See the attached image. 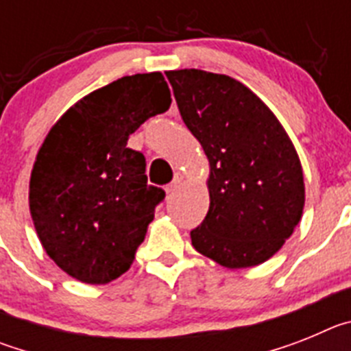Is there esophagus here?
Returning <instances> with one entry per match:
<instances>
[{
  "instance_id": "34e87169",
  "label": "esophagus",
  "mask_w": 351,
  "mask_h": 351,
  "mask_svg": "<svg viewBox=\"0 0 351 351\" xmlns=\"http://www.w3.org/2000/svg\"><path fill=\"white\" fill-rule=\"evenodd\" d=\"M181 182H182V178H181V173H176V178H173V181L170 182V184H167V193L169 195H172L173 191H178V188L179 186H181Z\"/></svg>"
}]
</instances>
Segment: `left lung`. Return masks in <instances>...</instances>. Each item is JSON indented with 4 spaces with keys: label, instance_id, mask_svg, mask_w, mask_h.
<instances>
[{
    "label": "left lung",
    "instance_id": "1",
    "mask_svg": "<svg viewBox=\"0 0 351 351\" xmlns=\"http://www.w3.org/2000/svg\"><path fill=\"white\" fill-rule=\"evenodd\" d=\"M167 79L210 167V206L191 244L223 267L263 263L302 216L295 147L271 108L239 80L195 68L167 71Z\"/></svg>",
    "mask_w": 351,
    "mask_h": 351
}]
</instances>
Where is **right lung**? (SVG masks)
<instances>
[{
  "label": "right lung",
  "instance_id": "obj_1",
  "mask_svg": "<svg viewBox=\"0 0 351 351\" xmlns=\"http://www.w3.org/2000/svg\"><path fill=\"white\" fill-rule=\"evenodd\" d=\"M172 98L160 71L121 77L84 96L43 141L29 210L47 255L71 278L105 285L135 260L165 191L147 184L128 138Z\"/></svg>",
  "mask_w": 351,
  "mask_h": 351
}]
</instances>
